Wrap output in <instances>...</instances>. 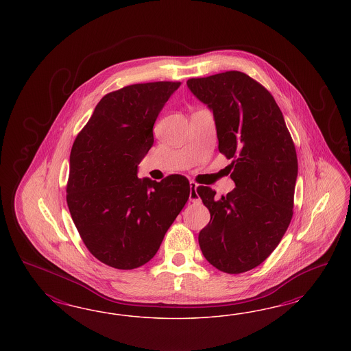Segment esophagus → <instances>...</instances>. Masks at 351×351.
<instances>
[{"label":"esophagus","mask_w":351,"mask_h":351,"mask_svg":"<svg viewBox=\"0 0 351 351\" xmlns=\"http://www.w3.org/2000/svg\"><path fill=\"white\" fill-rule=\"evenodd\" d=\"M189 185H191V193H189V201L191 202L194 203H199L201 202V198H199V194L197 193V184L194 182V181H191L189 182Z\"/></svg>","instance_id":"1"}]
</instances>
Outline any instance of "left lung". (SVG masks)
Here are the masks:
<instances>
[{
  "instance_id": "1",
  "label": "left lung",
  "mask_w": 351,
  "mask_h": 351,
  "mask_svg": "<svg viewBox=\"0 0 351 351\" xmlns=\"http://www.w3.org/2000/svg\"><path fill=\"white\" fill-rule=\"evenodd\" d=\"M193 95L213 110L219 150L233 160L235 188L220 199L198 186L211 220L198 235L206 260L228 274L264 263L293 215L298 156L274 97L250 75L229 71L191 78Z\"/></svg>"
}]
</instances>
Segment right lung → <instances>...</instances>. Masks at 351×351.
Returning a JSON list of instances; mask_svg holds the SVG:
<instances>
[{"mask_svg":"<svg viewBox=\"0 0 351 351\" xmlns=\"http://www.w3.org/2000/svg\"><path fill=\"white\" fill-rule=\"evenodd\" d=\"M180 85L136 84L106 94L73 143L68 208L87 250L106 265L147 264L189 198L185 176L138 178L154 143V122Z\"/></svg>","mask_w":351,"mask_h":351,"instance_id":"obj_1","label":"right lung"}]
</instances>
